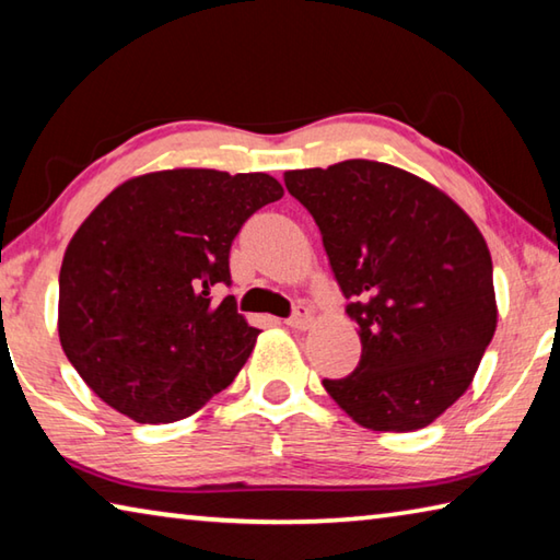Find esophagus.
Segmentation results:
<instances>
[{"mask_svg": "<svg viewBox=\"0 0 560 560\" xmlns=\"http://www.w3.org/2000/svg\"><path fill=\"white\" fill-rule=\"evenodd\" d=\"M287 324L291 328H308L311 326V311L308 306H296V311L287 318Z\"/></svg>", "mask_w": 560, "mask_h": 560, "instance_id": "obj_1", "label": "esophagus"}]
</instances>
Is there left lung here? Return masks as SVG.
Masks as SVG:
<instances>
[{
    "instance_id": "1",
    "label": "left lung",
    "mask_w": 560,
    "mask_h": 560,
    "mask_svg": "<svg viewBox=\"0 0 560 560\" xmlns=\"http://www.w3.org/2000/svg\"><path fill=\"white\" fill-rule=\"evenodd\" d=\"M314 217L363 343L324 381L358 424L412 432L471 385L497 330L491 254L469 214L430 183L375 160L283 173Z\"/></svg>"
}]
</instances>
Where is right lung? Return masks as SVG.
I'll list each match as a JSON object with an SVG mask.
<instances>
[{"mask_svg":"<svg viewBox=\"0 0 560 560\" xmlns=\"http://www.w3.org/2000/svg\"><path fill=\"white\" fill-rule=\"evenodd\" d=\"M283 197L267 173L179 167L118 185L66 246L59 338L103 402L143 424L175 422L222 393L259 330L236 314L230 249Z\"/></svg>","mask_w":560,"mask_h":560,"instance_id":"1","label":"right lung"}]
</instances>
